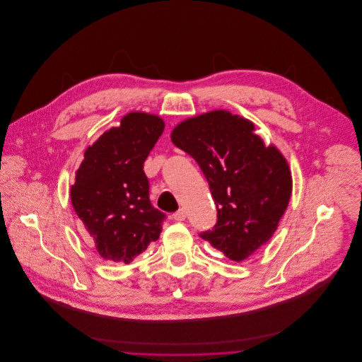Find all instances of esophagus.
Instances as JSON below:
<instances>
[{"label": "esophagus", "instance_id": "obj_1", "mask_svg": "<svg viewBox=\"0 0 362 362\" xmlns=\"http://www.w3.org/2000/svg\"><path fill=\"white\" fill-rule=\"evenodd\" d=\"M173 218H174L175 221H184V220H185V211H184L182 208L178 209L177 212L173 214Z\"/></svg>", "mask_w": 362, "mask_h": 362}]
</instances>
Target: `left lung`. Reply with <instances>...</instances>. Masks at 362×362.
<instances>
[{
    "label": "left lung",
    "instance_id": "1",
    "mask_svg": "<svg viewBox=\"0 0 362 362\" xmlns=\"http://www.w3.org/2000/svg\"><path fill=\"white\" fill-rule=\"evenodd\" d=\"M171 141L197 161L216 205V224L199 237L235 262L267 244L293 191L284 156L250 119L224 110L182 121Z\"/></svg>",
    "mask_w": 362,
    "mask_h": 362
}]
</instances>
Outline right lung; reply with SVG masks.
I'll list each match as a JSON object with an SVG mask.
<instances>
[{"mask_svg":"<svg viewBox=\"0 0 362 362\" xmlns=\"http://www.w3.org/2000/svg\"><path fill=\"white\" fill-rule=\"evenodd\" d=\"M153 114L129 112L84 154L71 202L101 258L129 264L160 238L165 214L150 201L144 161L164 131Z\"/></svg>","mask_w":362,"mask_h":362,"instance_id":"1","label":"right lung"}]
</instances>
